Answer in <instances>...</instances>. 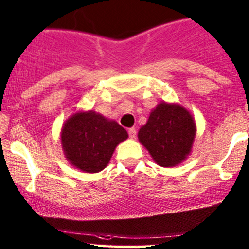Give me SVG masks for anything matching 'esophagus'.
Returning a JSON list of instances; mask_svg holds the SVG:
<instances>
[{
	"mask_svg": "<svg viewBox=\"0 0 249 249\" xmlns=\"http://www.w3.org/2000/svg\"><path fill=\"white\" fill-rule=\"evenodd\" d=\"M128 134H129L130 139H135V137H136V129H135V128H129V129H128Z\"/></svg>",
	"mask_w": 249,
	"mask_h": 249,
	"instance_id": "esophagus-1",
	"label": "esophagus"
}]
</instances>
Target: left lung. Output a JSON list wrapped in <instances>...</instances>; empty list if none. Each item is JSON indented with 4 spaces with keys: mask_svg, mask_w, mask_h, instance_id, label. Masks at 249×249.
<instances>
[{
    "mask_svg": "<svg viewBox=\"0 0 249 249\" xmlns=\"http://www.w3.org/2000/svg\"><path fill=\"white\" fill-rule=\"evenodd\" d=\"M196 124L185 108L160 102L139 131L140 142L160 166H175L191 151Z\"/></svg>",
    "mask_w": 249,
    "mask_h": 249,
    "instance_id": "8db88e82",
    "label": "left lung"
}]
</instances>
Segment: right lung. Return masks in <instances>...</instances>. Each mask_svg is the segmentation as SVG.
Listing matches in <instances>:
<instances>
[{"label":"right lung","mask_w":249,"mask_h":249,"mask_svg":"<svg viewBox=\"0 0 249 249\" xmlns=\"http://www.w3.org/2000/svg\"><path fill=\"white\" fill-rule=\"evenodd\" d=\"M128 137L118 122L95 112L77 113L61 130V144L67 160L85 172L105 169L120 142Z\"/></svg>","instance_id":"add662e5"}]
</instances>
